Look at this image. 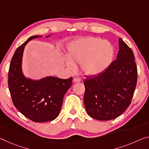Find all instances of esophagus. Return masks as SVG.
Instances as JSON below:
<instances>
[{"mask_svg": "<svg viewBox=\"0 0 149 149\" xmlns=\"http://www.w3.org/2000/svg\"><path fill=\"white\" fill-rule=\"evenodd\" d=\"M80 81H81V79L79 78V77H74V79H73L74 83H77V82H79Z\"/></svg>", "mask_w": 149, "mask_h": 149, "instance_id": "esophagus-1", "label": "esophagus"}]
</instances>
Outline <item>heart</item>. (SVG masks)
Masks as SVG:
<instances>
[{
    "instance_id": "obj_1",
    "label": "heart",
    "mask_w": 149,
    "mask_h": 149,
    "mask_svg": "<svg viewBox=\"0 0 149 149\" xmlns=\"http://www.w3.org/2000/svg\"><path fill=\"white\" fill-rule=\"evenodd\" d=\"M66 65L73 69L80 64L84 74L97 75L109 67L114 56V49L110 42L93 37L84 38L73 42L68 48Z\"/></svg>"
}]
</instances>
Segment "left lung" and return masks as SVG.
<instances>
[{"label":"left lung","mask_w":149,"mask_h":149,"mask_svg":"<svg viewBox=\"0 0 149 149\" xmlns=\"http://www.w3.org/2000/svg\"><path fill=\"white\" fill-rule=\"evenodd\" d=\"M117 60L102 74L87 77L84 101L89 116L109 121L121 115L131 104L137 81V68L131 49L121 38Z\"/></svg>","instance_id":"1"}]
</instances>
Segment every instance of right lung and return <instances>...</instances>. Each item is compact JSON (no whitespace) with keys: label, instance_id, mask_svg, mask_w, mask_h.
<instances>
[{"label":"right lung","instance_id":"obj_1","mask_svg":"<svg viewBox=\"0 0 149 149\" xmlns=\"http://www.w3.org/2000/svg\"><path fill=\"white\" fill-rule=\"evenodd\" d=\"M38 37L42 36L30 37L16 49L9 68L8 83L16 108L31 121L42 123L53 121L58 116L63 96L72 86L73 78L63 79L47 76L34 80L24 75L22 62L25 46Z\"/></svg>","mask_w":149,"mask_h":149}]
</instances>
